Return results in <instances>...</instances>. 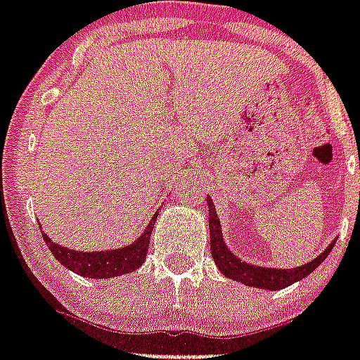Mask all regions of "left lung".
<instances>
[{
    "mask_svg": "<svg viewBox=\"0 0 360 360\" xmlns=\"http://www.w3.org/2000/svg\"><path fill=\"white\" fill-rule=\"evenodd\" d=\"M207 207H209V231H210V255L214 259L218 270L226 277L238 281L242 285L253 286V288H262V290H281L286 286L294 285V283L302 281L303 277L316 270L318 266L326 261V257L331 253L335 240L326 248V250L312 259L311 262H307L303 266H296V268H266V266H257L244 262L242 259L229 250V246L224 240L221 235V224L220 218L216 214L214 201L207 198Z\"/></svg>",
    "mask_w": 360,
    "mask_h": 360,
    "instance_id": "obj_1",
    "label": "left lung"
}]
</instances>
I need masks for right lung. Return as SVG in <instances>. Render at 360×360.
<instances>
[{
	"mask_svg": "<svg viewBox=\"0 0 360 360\" xmlns=\"http://www.w3.org/2000/svg\"><path fill=\"white\" fill-rule=\"evenodd\" d=\"M159 210H155V214L151 216L150 224L142 231V235L139 238H134V242L125 244L124 248L118 250H103V251H75L68 250V248L60 246L57 242H53L46 233H42L44 242L48 244L49 251L53 253L64 268H68L74 274L81 277H89V279H109V277H118L124 274L134 271L136 268L144 264L146 255H148V246H150L151 231H153Z\"/></svg>",
	"mask_w": 360,
	"mask_h": 360,
	"instance_id": "right-lung-1",
	"label": "right lung"
}]
</instances>
